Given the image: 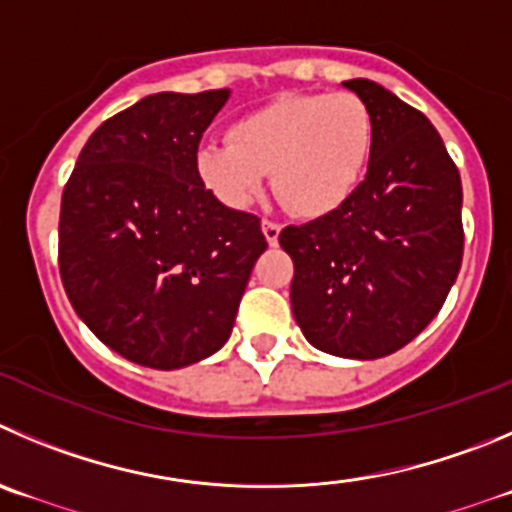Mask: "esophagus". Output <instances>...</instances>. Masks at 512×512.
Wrapping results in <instances>:
<instances>
[{
    "mask_svg": "<svg viewBox=\"0 0 512 512\" xmlns=\"http://www.w3.org/2000/svg\"><path fill=\"white\" fill-rule=\"evenodd\" d=\"M280 224L272 222V219H262V232H265V240L270 245H278V237H280Z\"/></svg>",
    "mask_w": 512,
    "mask_h": 512,
    "instance_id": "esophagus-1",
    "label": "esophagus"
}]
</instances>
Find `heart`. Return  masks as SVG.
<instances>
[{
	"mask_svg": "<svg viewBox=\"0 0 512 512\" xmlns=\"http://www.w3.org/2000/svg\"><path fill=\"white\" fill-rule=\"evenodd\" d=\"M376 123L356 93H285L197 151L199 181L229 209L260 197L265 174L300 217H326L351 199L374 154Z\"/></svg>",
	"mask_w": 512,
	"mask_h": 512,
	"instance_id": "b5f03b06",
	"label": "heart"
}]
</instances>
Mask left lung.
Masks as SVG:
<instances>
[{
    "instance_id": "1",
    "label": "left lung",
    "mask_w": 512,
    "mask_h": 512,
    "mask_svg": "<svg viewBox=\"0 0 512 512\" xmlns=\"http://www.w3.org/2000/svg\"><path fill=\"white\" fill-rule=\"evenodd\" d=\"M374 113L366 179L343 207L280 232L303 336L343 358L407 346L447 300L462 265V181L437 128L374 80H348Z\"/></svg>"
}]
</instances>
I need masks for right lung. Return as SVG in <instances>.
Listing matches in <instances>:
<instances>
[{
	"instance_id": "1",
	"label": "right lung",
	"mask_w": 512,
	"mask_h": 512,
	"mask_svg": "<svg viewBox=\"0 0 512 512\" xmlns=\"http://www.w3.org/2000/svg\"><path fill=\"white\" fill-rule=\"evenodd\" d=\"M227 98L146 95L95 128L62 189V288L105 346L148 369L219 351L267 250L260 217L224 207L194 169Z\"/></svg>"
}]
</instances>
